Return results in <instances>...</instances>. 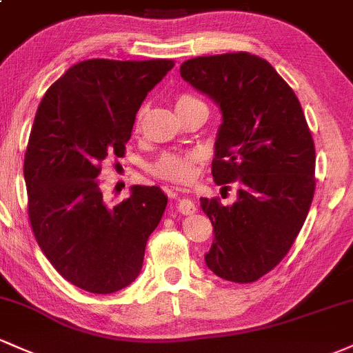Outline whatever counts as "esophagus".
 <instances>
[{"mask_svg": "<svg viewBox=\"0 0 353 353\" xmlns=\"http://www.w3.org/2000/svg\"><path fill=\"white\" fill-rule=\"evenodd\" d=\"M177 211L185 216L192 214V212H196V204L189 197H183V199H177Z\"/></svg>", "mask_w": 353, "mask_h": 353, "instance_id": "1", "label": "esophagus"}]
</instances>
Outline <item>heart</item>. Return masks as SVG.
I'll use <instances>...</instances> for the list:
<instances>
[{"mask_svg": "<svg viewBox=\"0 0 353 353\" xmlns=\"http://www.w3.org/2000/svg\"><path fill=\"white\" fill-rule=\"evenodd\" d=\"M196 103L203 102L191 94H179L176 99L177 112L184 110V108L191 105H196ZM142 115H144V110H141L137 114L135 129H139V125H141ZM201 157L203 156L197 150H169V152H162L150 164L149 170L154 176L161 177V179L174 181V183H188L194 176L196 164L201 161Z\"/></svg>", "mask_w": 353, "mask_h": 353, "instance_id": "b5f03b06", "label": "heart"}]
</instances>
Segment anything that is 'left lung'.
<instances>
[{
	"label": "left lung",
	"mask_w": 353,
	"mask_h": 353,
	"mask_svg": "<svg viewBox=\"0 0 353 353\" xmlns=\"http://www.w3.org/2000/svg\"><path fill=\"white\" fill-rule=\"evenodd\" d=\"M181 77L219 107L212 177L238 185L226 204L201 197L212 223L208 268L251 283L286 256L315 192V145L295 92L266 60L246 52L197 57Z\"/></svg>",
	"instance_id": "obj_1"
}]
</instances>
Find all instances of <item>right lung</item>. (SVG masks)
Here are the masks:
<instances>
[{"instance_id":"add662e5","label":"right lung","mask_w":353,"mask_h":353,"mask_svg":"<svg viewBox=\"0 0 353 353\" xmlns=\"http://www.w3.org/2000/svg\"><path fill=\"white\" fill-rule=\"evenodd\" d=\"M172 60L94 58L70 67L38 107L25 154L28 218L38 246L65 280L108 295L139 276L168 196L132 185L117 206L100 189V164L123 157L135 114Z\"/></svg>"}]
</instances>
